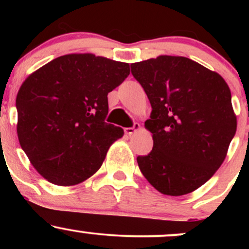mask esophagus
<instances>
[{"label":"esophagus","mask_w":249,"mask_h":249,"mask_svg":"<svg viewBox=\"0 0 249 249\" xmlns=\"http://www.w3.org/2000/svg\"><path fill=\"white\" fill-rule=\"evenodd\" d=\"M139 128H141V125H139L138 123H134L133 126H131V127H125V128H124V132L126 133V134H133L134 132H136V131H138Z\"/></svg>","instance_id":"obj_1"}]
</instances>
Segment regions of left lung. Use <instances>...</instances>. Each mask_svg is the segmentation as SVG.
Instances as JSON below:
<instances>
[{
    "instance_id": "obj_1",
    "label": "left lung",
    "mask_w": 249,
    "mask_h": 249,
    "mask_svg": "<svg viewBox=\"0 0 249 249\" xmlns=\"http://www.w3.org/2000/svg\"><path fill=\"white\" fill-rule=\"evenodd\" d=\"M131 73L152 107L145 126L153 134V148L137 157L142 173L166 196L193 192L221 166L235 134L227 83L181 56L132 63Z\"/></svg>"
}]
</instances>
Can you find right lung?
Masks as SVG:
<instances>
[{"instance_id": "right-lung-1", "label": "right lung", "mask_w": 249, "mask_h": 249, "mask_svg": "<svg viewBox=\"0 0 249 249\" xmlns=\"http://www.w3.org/2000/svg\"><path fill=\"white\" fill-rule=\"evenodd\" d=\"M128 75L127 63L70 53L25 79L16 97L17 136L43 178L71 186L99 170L108 147L124 134L105 122L107 93Z\"/></svg>"}]
</instances>
